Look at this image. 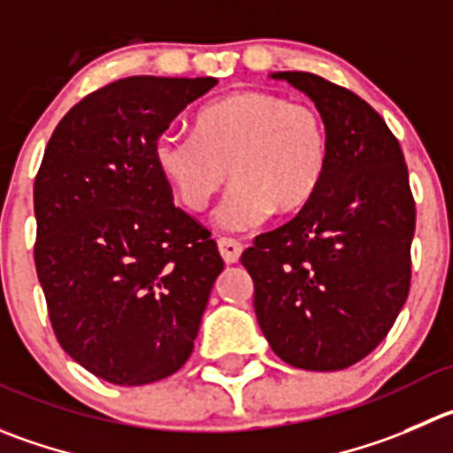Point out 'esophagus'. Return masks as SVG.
Masks as SVG:
<instances>
[{
    "label": "esophagus",
    "mask_w": 453,
    "mask_h": 453,
    "mask_svg": "<svg viewBox=\"0 0 453 453\" xmlns=\"http://www.w3.org/2000/svg\"><path fill=\"white\" fill-rule=\"evenodd\" d=\"M218 249H219V253H222V257L226 265H235V262L240 260V256H242L244 244L240 242V240H234V238H219Z\"/></svg>",
    "instance_id": "obj_1"
}]
</instances>
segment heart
<instances>
[{"instance_id": "obj_1", "label": "heart", "mask_w": 453, "mask_h": 453, "mask_svg": "<svg viewBox=\"0 0 453 453\" xmlns=\"http://www.w3.org/2000/svg\"><path fill=\"white\" fill-rule=\"evenodd\" d=\"M331 159L325 115L269 90H238L196 115L193 135L165 133L155 165L180 204L202 213L231 180L219 222L247 231L316 197ZM230 173L226 174V171Z\"/></svg>"}]
</instances>
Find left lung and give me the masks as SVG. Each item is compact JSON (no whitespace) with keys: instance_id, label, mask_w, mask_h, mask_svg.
I'll list each match as a JSON object with an SVG mask.
<instances>
[{"instance_id":"left-lung-1","label":"left lung","mask_w":453,"mask_h":453,"mask_svg":"<svg viewBox=\"0 0 453 453\" xmlns=\"http://www.w3.org/2000/svg\"><path fill=\"white\" fill-rule=\"evenodd\" d=\"M325 115L331 159L316 197L242 253L257 325L275 356L338 372L387 338L411 284L416 202L398 140L351 90L303 71L275 73Z\"/></svg>"}]
</instances>
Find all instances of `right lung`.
<instances>
[{
    "instance_id": "add662e5",
    "label": "right lung",
    "mask_w": 453,
    "mask_h": 453,
    "mask_svg": "<svg viewBox=\"0 0 453 453\" xmlns=\"http://www.w3.org/2000/svg\"><path fill=\"white\" fill-rule=\"evenodd\" d=\"M215 77L135 75L77 102L35 178V269L55 338L113 385H149L193 351L224 262L173 204L155 142Z\"/></svg>"
}]
</instances>
